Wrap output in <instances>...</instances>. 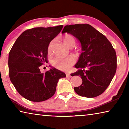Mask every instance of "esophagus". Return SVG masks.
<instances>
[{"instance_id":"obj_1","label":"esophagus","mask_w":129,"mask_h":129,"mask_svg":"<svg viewBox=\"0 0 129 129\" xmlns=\"http://www.w3.org/2000/svg\"><path fill=\"white\" fill-rule=\"evenodd\" d=\"M66 76H67V77H72V76H71V75H70V74L69 73H66Z\"/></svg>"}]
</instances>
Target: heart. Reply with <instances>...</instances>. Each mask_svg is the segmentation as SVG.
Listing matches in <instances>:
<instances>
[{"label": "heart", "instance_id": "obj_1", "mask_svg": "<svg viewBox=\"0 0 129 129\" xmlns=\"http://www.w3.org/2000/svg\"><path fill=\"white\" fill-rule=\"evenodd\" d=\"M64 43L67 46L70 48H72L75 45L76 41L73 36L69 35H67L64 39H63ZM52 43H49L48 47V52H51L52 48ZM75 59L74 57L72 56H69L66 57H56L53 60L52 64L56 68L61 70V71H67L70 67L75 64Z\"/></svg>", "mask_w": 129, "mask_h": 129}]
</instances>
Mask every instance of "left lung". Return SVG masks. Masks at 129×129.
Instances as JSON below:
<instances>
[{"mask_svg":"<svg viewBox=\"0 0 129 129\" xmlns=\"http://www.w3.org/2000/svg\"><path fill=\"white\" fill-rule=\"evenodd\" d=\"M72 35L80 41L82 53L73 76H80L81 85L74 88L82 97L101 95L110 85L117 69V55L108 39L88 24L65 25L62 34Z\"/></svg>","mask_w":129,"mask_h":129,"instance_id":"1","label":"left lung"}]
</instances>
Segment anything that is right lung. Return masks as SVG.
Returning <instances> with one entry per match:
<instances>
[{
	"label": "right lung",
	"mask_w": 129,
	"mask_h": 129,
	"mask_svg": "<svg viewBox=\"0 0 129 129\" xmlns=\"http://www.w3.org/2000/svg\"><path fill=\"white\" fill-rule=\"evenodd\" d=\"M63 25L36 27L25 30L16 39L9 53V76L20 94L29 101L47 100L56 92L64 72L52 68L41 73L40 68L48 62L49 44L60 33Z\"/></svg>",
	"instance_id": "right-lung-1"
}]
</instances>
